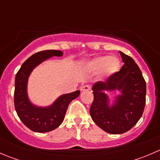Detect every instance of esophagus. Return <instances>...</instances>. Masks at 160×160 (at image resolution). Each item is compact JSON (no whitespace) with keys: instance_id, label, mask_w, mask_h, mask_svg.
<instances>
[{"instance_id":"obj_1","label":"esophagus","mask_w":160,"mask_h":160,"mask_svg":"<svg viewBox=\"0 0 160 160\" xmlns=\"http://www.w3.org/2000/svg\"><path fill=\"white\" fill-rule=\"evenodd\" d=\"M80 90L81 91H90V90H91V88L88 85H84V86H83L80 88Z\"/></svg>"}]
</instances>
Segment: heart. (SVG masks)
I'll return each mask as SVG.
<instances>
[{
  "mask_svg": "<svg viewBox=\"0 0 160 160\" xmlns=\"http://www.w3.org/2000/svg\"><path fill=\"white\" fill-rule=\"evenodd\" d=\"M83 70L88 72L98 71V77L108 78L118 72L121 69V61L117 56H101L87 60L82 64Z\"/></svg>",
  "mask_w": 160,
  "mask_h": 160,
  "instance_id": "b5f03b06",
  "label": "heart"
}]
</instances>
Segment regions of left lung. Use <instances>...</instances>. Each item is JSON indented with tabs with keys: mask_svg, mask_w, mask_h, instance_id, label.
I'll use <instances>...</instances> for the list:
<instances>
[{
	"mask_svg": "<svg viewBox=\"0 0 160 160\" xmlns=\"http://www.w3.org/2000/svg\"><path fill=\"white\" fill-rule=\"evenodd\" d=\"M119 52L125 64L107 81L93 83V101L90 109L95 124L114 135L125 133L136 125L144 111L146 94V83L139 67L132 57ZM116 90L119 94L111 102L105 92Z\"/></svg>",
	"mask_w": 160,
	"mask_h": 160,
	"instance_id": "left-lung-1",
	"label": "left lung"
}]
</instances>
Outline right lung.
I'll return each mask as SVG.
<instances>
[{
    "label": "right lung",
    "instance_id": "1",
    "mask_svg": "<svg viewBox=\"0 0 160 160\" xmlns=\"http://www.w3.org/2000/svg\"><path fill=\"white\" fill-rule=\"evenodd\" d=\"M59 50H45L30 56L17 72L14 83V108L24 125L35 132H48L62 124L68 106L80 95V90L62 94L49 106L34 104L28 95V82L31 73L39 64L53 56H62Z\"/></svg>",
    "mask_w": 160,
    "mask_h": 160
}]
</instances>
